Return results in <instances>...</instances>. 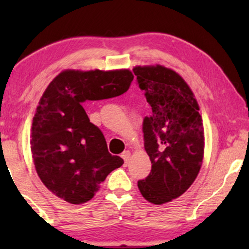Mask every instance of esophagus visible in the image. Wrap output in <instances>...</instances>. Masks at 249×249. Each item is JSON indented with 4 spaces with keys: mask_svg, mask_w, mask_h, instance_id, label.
I'll return each mask as SVG.
<instances>
[{
    "mask_svg": "<svg viewBox=\"0 0 249 249\" xmlns=\"http://www.w3.org/2000/svg\"><path fill=\"white\" fill-rule=\"evenodd\" d=\"M121 158L124 159V164H128L129 159H130V152H129V151H124V152L121 154Z\"/></svg>",
    "mask_w": 249,
    "mask_h": 249,
    "instance_id": "esophagus-1",
    "label": "esophagus"
}]
</instances>
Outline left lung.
Here are the masks:
<instances>
[{
	"label": "left lung",
	"instance_id": "left-lung-1",
	"mask_svg": "<svg viewBox=\"0 0 249 249\" xmlns=\"http://www.w3.org/2000/svg\"><path fill=\"white\" fill-rule=\"evenodd\" d=\"M152 114L142 121L144 146L152 170L138 188L149 203L161 205L181 196L202 166L204 128L192 89L176 71L162 66L135 67Z\"/></svg>",
	"mask_w": 249,
	"mask_h": 249
}]
</instances>
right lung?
Wrapping results in <instances>:
<instances>
[{
	"label": "right lung",
	"instance_id": "1",
	"mask_svg": "<svg viewBox=\"0 0 249 249\" xmlns=\"http://www.w3.org/2000/svg\"><path fill=\"white\" fill-rule=\"evenodd\" d=\"M134 74L113 71H62L51 81L36 108L32 154L37 175L54 195L71 204L91 199L98 186L124 164L108 153L103 132L89 121L84 103L120 96Z\"/></svg>",
	"mask_w": 249,
	"mask_h": 249
}]
</instances>
